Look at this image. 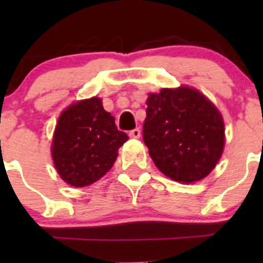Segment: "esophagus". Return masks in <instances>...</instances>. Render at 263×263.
I'll return each mask as SVG.
<instances>
[{
  "instance_id": "34e87169",
  "label": "esophagus",
  "mask_w": 263,
  "mask_h": 263,
  "mask_svg": "<svg viewBox=\"0 0 263 263\" xmlns=\"http://www.w3.org/2000/svg\"><path fill=\"white\" fill-rule=\"evenodd\" d=\"M140 136H141L140 128H135L132 129V131H129V137H131V139H140Z\"/></svg>"
}]
</instances>
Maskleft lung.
<instances>
[{"instance_id":"obj_1","label":"left lung","mask_w":263,"mask_h":263,"mask_svg":"<svg viewBox=\"0 0 263 263\" xmlns=\"http://www.w3.org/2000/svg\"><path fill=\"white\" fill-rule=\"evenodd\" d=\"M142 136L159 171L177 182L193 183L211 173L225 144L217 108L188 86L148 94Z\"/></svg>"}]
</instances>
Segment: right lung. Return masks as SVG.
Wrapping results in <instances>:
<instances>
[{
  "label": "right lung",
  "mask_w": 263,
  "mask_h": 263,
  "mask_svg": "<svg viewBox=\"0 0 263 263\" xmlns=\"http://www.w3.org/2000/svg\"><path fill=\"white\" fill-rule=\"evenodd\" d=\"M128 140L118 131L115 117L102 99L80 100L61 113L52 141V158L61 178L85 187L102 178L113 166L118 148Z\"/></svg>",
  "instance_id": "right-lung-1"
}]
</instances>
